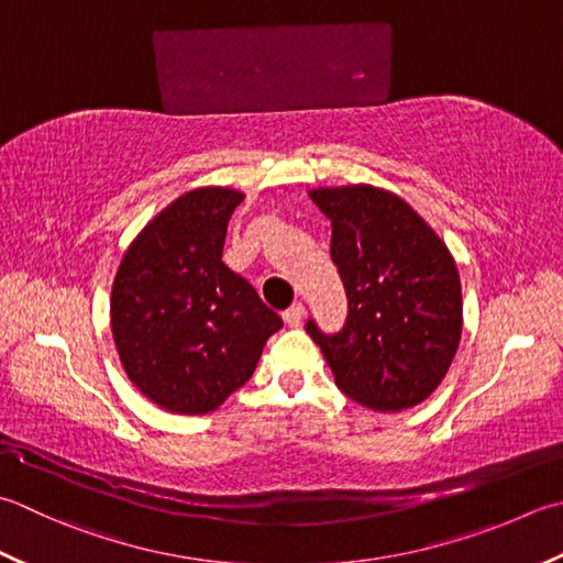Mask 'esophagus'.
I'll return each instance as SVG.
<instances>
[{"instance_id": "1", "label": "esophagus", "mask_w": 563, "mask_h": 563, "mask_svg": "<svg viewBox=\"0 0 563 563\" xmlns=\"http://www.w3.org/2000/svg\"><path fill=\"white\" fill-rule=\"evenodd\" d=\"M283 319H285V324H288V327H300L302 319H305V305L302 302H295L292 307H288V310H285Z\"/></svg>"}]
</instances>
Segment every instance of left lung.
Here are the masks:
<instances>
[{"instance_id":"obj_1","label":"left lung","mask_w":563,"mask_h":563,"mask_svg":"<svg viewBox=\"0 0 563 563\" xmlns=\"http://www.w3.org/2000/svg\"><path fill=\"white\" fill-rule=\"evenodd\" d=\"M310 197L332 219V261L349 297L339 334L307 322L336 388L378 412L424 402L444 380L464 329L454 256L383 187H314Z\"/></svg>"}]
</instances>
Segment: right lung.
I'll return each mask as SVG.
<instances>
[{
  "label": "right lung",
  "mask_w": 563,
  "mask_h": 563,
  "mask_svg": "<svg viewBox=\"0 0 563 563\" xmlns=\"http://www.w3.org/2000/svg\"><path fill=\"white\" fill-rule=\"evenodd\" d=\"M244 200L207 185L143 227L112 285V336L129 380L175 415H207L244 385L283 319L222 261Z\"/></svg>",
  "instance_id": "obj_1"
}]
</instances>
